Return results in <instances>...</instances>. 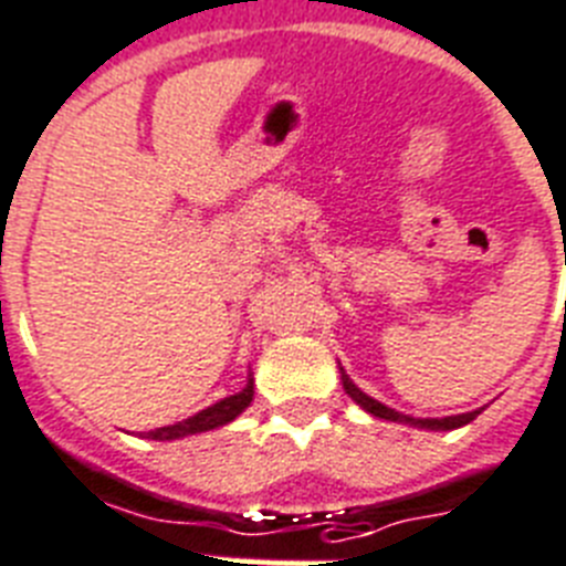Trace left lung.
I'll return each mask as SVG.
<instances>
[{"label": "left lung", "mask_w": 566, "mask_h": 566, "mask_svg": "<svg viewBox=\"0 0 566 566\" xmlns=\"http://www.w3.org/2000/svg\"><path fill=\"white\" fill-rule=\"evenodd\" d=\"M340 381H344V390L349 394V399L356 401V405H361L367 413H373V417L378 419H390V422H405V424H413V428H428V431H454V428H460V424H469L471 419H478L480 410H471V413H460V417H446V419H413V417H405V413H399V410L387 408V405H381V401H376L373 396H367L364 390H358L356 385H353V378L344 373V367H340Z\"/></svg>", "instance_id": "obj_1"}]
</instances>
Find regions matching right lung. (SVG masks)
<instances>
[{"instance_id":"add662e5","label":"right lung","mask_w":566,"mask_h":566,"mask_svg":"<svg viewBox=\"0 0 566 566\" xmlns=\"http://www.w3.org/2000/svg\"><path fill=\"white\" fill-rule=\"evenodd\" d=\"M251 399H254V378L249 376V385L242 387L240 394L228 396V399L217 401V405H210V408L199 410L196 417L185 419V422L167 424V428H156V431H147L144 437L147 440H181V437H190V433H202V431H213V428H222V424L233 422V419L240 417L242 410L249 408Z\"/></svg>"}]
</instances>
